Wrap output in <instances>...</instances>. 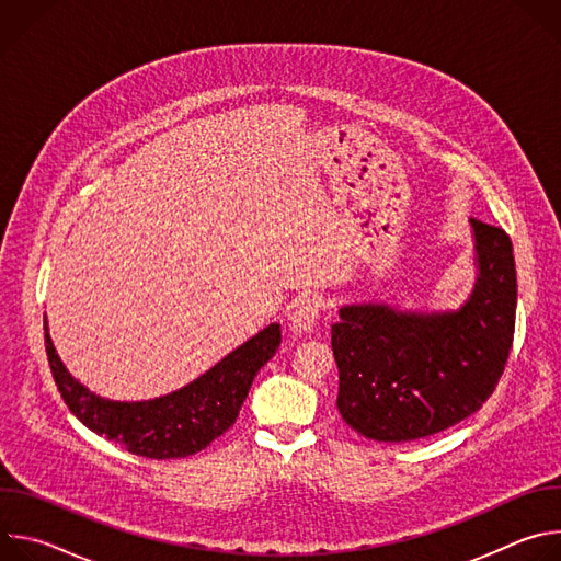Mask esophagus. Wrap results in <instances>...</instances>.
Wrapping results in <instances>:
<instances>
[{"label": "esophagus", "instance_id": "obj_1", "mask_svg": "<svg viewBox=\"0 0 561 561\" xmlns=\"http://www.w3.org/2000/svg\"><path fill=\"white\" fill-rule=\"evenodd\" d=\"M324 310H327V301L319 297V295L301 299L297 304V308L293 310V314H290V329H293V333L310 331L319 322V317H322Z\"/></svg>", "mask_w": 561, "mask_h": 561}]
</instances>
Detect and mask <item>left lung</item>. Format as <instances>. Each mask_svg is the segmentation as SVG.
<instances>
[{
	"label": "left lung",
	"instance_id": "8db88e82",
	"mask_svg": "<svg viewBox=\"0 0 561 561\" xmlns=\"http://www.w3.org/2000/svg\"><path fill=\"white\" fill-rule=\"evenodd\" d=\"M479 277L457 312L344 306L331 327L337 409L359 435L413 442L442 433L493 394L513 346L517 275L504 228L470 219Z\"/></svg>",
	"mask_w": 561,
	"mask_h": 561
}]
</instances>
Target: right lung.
<instances>
[{"mask_svg": "<svg viewBox=\"0 0 561 561\" xmlns=\"http://www.w3.org/2000/svg\"><path fill=\"white\" fill-rule=\"evenodd\" d=\"M44 331L50 373L70 413L119 448L150 459L188 457L224 435L234 424L257 370L282 342L279 324H271L182 390L128 404L102 399L75 381L53 348L46 322Z\"/></svg>", "mask_w": 561, "mask_h": 561, "instance_id": "obj_1", "label": "right lung"}]
</instances>
